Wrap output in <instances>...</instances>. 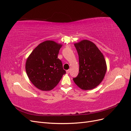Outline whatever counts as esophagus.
<instances>
[{
    "label": "esophagus",
    "mask_w": 131,
    "mask_h": 131,
    "mask_svg": "<svg viewBox=\"0 0 131 131\" xmlns=\"http://www.w3.org/2000/svg\"><path fill=\"white\" fill-rule=\"evenodd\" d=\"M66 72H67V74H69V72H70V70H67L66 71Z\"/></svg>",
    "instance_id": "34e87169"
}]
</instances>
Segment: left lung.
Masks as SVG:
<instances>
[{
  "label": "left lung",
  "mask_w": 131,
  "mask_h": 131,
  "mask_svg": "<svg viewBox=\"0 0 131 131\" xmlns=\"http://www.w3.org/2000/svg\"><path fill=\"white\" fill-rule=\"evenodd\" d=\"M74 46L79 55V73L73 80L82 90L93 89L103 80L106 72L103 54L93 42L88 40L75 43Z\"/></svg>",
  "instance_id": "left-lung-1"
}]
</instances>
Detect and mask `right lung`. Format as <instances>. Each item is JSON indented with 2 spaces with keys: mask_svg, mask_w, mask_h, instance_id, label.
I'll return each mask as SVG.
<instances>
[{
  "mask_svg": "<svg viewBox=\"0 0 131 131\" xmlns=\"http://www.w3.org/2000/svg\"><path fill=\"white\" fill-rule=\"evenodd\" d=\"M62 45L52 40L40 43L26 63V70L31 83L38 89L50 91L66 73L58 54Z\"/></svg>",
  "mask_w": 131,
  "mask_h": 131,
  "instance_id": "1",
  "label": "right lung"
}]
</instances>
